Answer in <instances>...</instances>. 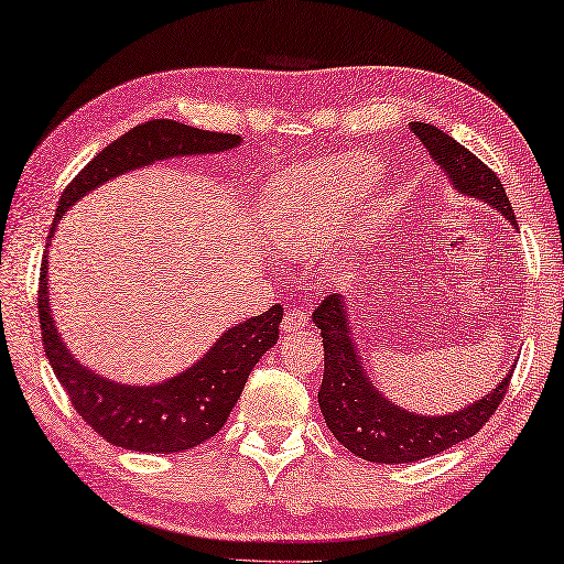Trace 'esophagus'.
I'll return each instance as SVG.
<instances>
[{"label":"esophagus","instance_id":"1","mask_svg":"<svg viewBox=\"0 0 564 564\" xmlns=\"http://www.w3.org/2000/svg\"><path fill=\"white\" fill-rule=\"evenodd\" d=\"M310 322V312L304 307H290L284 312L282 317V332H294V329H302L304 324Z\"/></svg>","mask_w":564,"mask_h":564}]
</instances>
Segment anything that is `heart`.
Instances as JSON below:
<instances>
[{
	"label": "heart",
	"instance_id": "obj_1",
	"mask_svg": "<svg viewBox=\"0 0 564 564\" xmlns=\"http://www.w3.org/2000/svg\"><path fill=\"white\" fill-rule=\"evenodd\" d=\"M377 177V158L359 151L280 173L262 200L276 242L290 250H314L332 240L371 203Z\"/></svg>",
	"mask_w": 564,
	"mask_h": 564
}]
</instances>
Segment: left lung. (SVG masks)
<instances>
[{"instance_id": "1", "label": "left lung", "mask_w": 564, "mask_h": 564, "mask_svg": "<svg viewBox=\"0 0 564 564\" xmlns=\"http://www.w3.org/2000/svg\"><path fill=\"white\" fill-rule=\"evenodd\" d=\"M411 131L429 148L433 161L460 195L488 203L512 227H518L506 187L480 158L431 123L413 121ZM312 322L322 332L324 344V379L317 393L322 416L334 438L364 460L393 466V463H416L438 456L456 443L476 436L496 413L510 387L512 369L496 389L468 403L466 409L443 416L411 413L389 401L371 383L354 341L351 314L341 294H329L327 300H322L319 307L312 312Z\"/></svg>"}]
</instances>
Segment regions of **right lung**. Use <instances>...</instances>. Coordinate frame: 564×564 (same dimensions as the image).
I'll list each match as a JSON object with an SVG mask.
<instances>
[{"label":"right lung","instance_id":"obj_1","mask_svg":"<svg viewBox=\"0 0 564 564\" xmlns=\"http://www.w3.org/2000/svg\"><path fill=\"white\" fill-rule=\"evenodd\" d=\"M240 143L242 138L235 133L200 131L167 118L135 126L96 153L94 161H88L84 171L66 185L48 237L56 232L68 207L106 181L155 161L225 153ZM280 322L282 307L274 304L260 317L227 329L193 367L175 377L151 387L118 383L76 361L54 327V314L48 307V250L39 272V324L46 359L78 416L98 436L126 451L181 453L213 438L240 399L254 364L276 344Z\"/></svg>","mask_w":564,"mask_h":564}]
</instances>
